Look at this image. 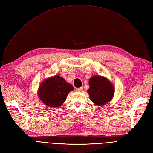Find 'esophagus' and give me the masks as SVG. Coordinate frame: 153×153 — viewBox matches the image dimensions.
<instances>
[{"label":"esophagus","mask_w":153,"mask_h":153,"mask_svg":"<svg viewBox=\"0 0 153 153\" xmlns=\"http://www.w3.org/2000/svg\"><path fill=\"white\" fill-rule=\"evenodd\" d=\"M83 89V87H78L76 89V91H78V92H81Z\"/></svg>","instance_id":"1"}]
</instances>
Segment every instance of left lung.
<instances>
[{
  "mask_svg": "<svg viewBox=\"0 0 153 153\" xmlns=\"http://www.w3.org/2000/svg\"><path fill=\"white\" fill-rule=\"evenodd\" d=\"M89 89L87 90L90 100L95 105L102 106L112 100L114 87L107 78L100 75L92 76L89 80Z\"/></svg>",
  "mask_w": 153,
  "mask_h": 153,
  "instance_id": "8db88e82",
  "label": "left lung"
}]
</instances>
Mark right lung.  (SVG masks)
<instances>
[{
	"instance_id": "obj_1",
	"label": "right lung",
	"mask_w": 153,
	"mask_h": 153,
	"mask_svg": "<svg viewBox=\"0 0 153 153\" xmlns=\"http://www.w3.org/2000/svg\"><path fill=\"white\" fill-rule=\"evenodd\" d=\"M73 87L62 77L55 75L45 80L39 85L38 96L41 101L50 107H59L66 100Z\"/></svg>"
}]
</instances>
